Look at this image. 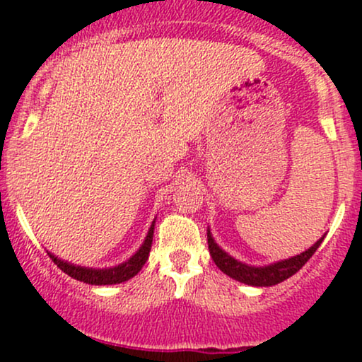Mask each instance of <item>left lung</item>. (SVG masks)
Listing matches in <instances>:
<instances>
[{
    "instance_id": "obj_1",
    "label": "left lung",
    "mask_w": 362,
    "mask_h": 362,
    "mask_svg": "<svg viewBox=\"0 0 362 362\" xmlns=\"http://www.w3.org/2000/svg\"><path fill=\"white\" fill-rule=\"evenodd\" d=\"M323 239L325 237H321L313 247H310V249L303 252V254L291 257L288 260H281L279 264H274L269 267H259V269H257V267H249L245 264H240V262L232 259L230 255H227L224 250H221L219 247H217L216 242L212 240L211 234L207 232V244H209L211 257L212 260L216 262V265L219 267L226 275H229L230 279L239 280L242 284L254 285V286H272V285L280 284V281H284L286 279H290L291 275H295L296 272H298L301 267L311 259V255L315 254L321 242H323Z\"/></svg>"
}]
</instances>
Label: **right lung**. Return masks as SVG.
<instances>
[{
    "instance_id": "obj_1",
    "label": "right lung",
    "mask_w": 362,
    "mask_h": 362,
    "mask_svg": "<svg viewBox=\"0 0 362 362\" xmlns=\"http://www.w3.org/2000/svg\"><path fill=\"white\" fill-rule=\"evenodd\" d=\"M153 229H155V226L150 227L146 239H145V242H143V245L140 247V250H138L130 260L125 262V264L115 267V269L93 270V269H86V267L71 265V264H67V262L59 260L57 257H54L51 254H49V257H51V259L54 260V264H56L62 272H66L69 276H72V279H76V280H81V281H83V284H90V285L122 284V281H127V280H130L132 276H135L138 272L141 270V267L145 265V262L148 260V255H150V249H151Z\"/></svg>"
}]
</instances>
